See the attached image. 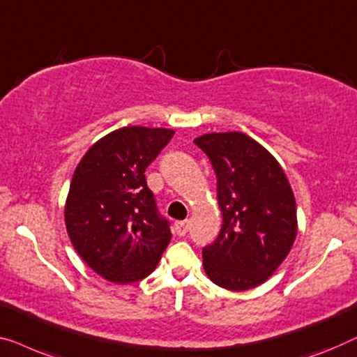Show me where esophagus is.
<instances>
[{
    "label": "esophagus",
    "instance_id": "obj_1",
    "mask_svg": "<svg viewBox=\"0 0 357 357\" xmlns=\"http://www.w3.org/2000/svg\"><path fill=\"white\" fill-rule=\"evenodd\" d=\"M189 229V222L188 220H184V222H176L174 223V233H176L178 236H184L185 233H188Z\"/></svg>",
    "mask_w": 357,
    "mask_h": 357
}]
</instances>
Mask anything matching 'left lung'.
Listing matches in <instances>:
<instances>
[{"mask_svg":"<svg viewBox=\"0 0 357 357\" xmlns=\"http://www.w3.org/2000/svg\"><path fill=\"white\" fill-rule=\"evenodd\" d=\"M217 174L223 225L202 250L204 270L215 284L245 291L277 272L298 234L296 200L277 162L248 134L208 132L194 139Z\"/></svg>","mask_w":357,"mask_h":357,"instance_id":"obj_1","label":"left lung"}]
</instances>
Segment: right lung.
Here are the masks:
<instances>
[{
	"label": "right lung",
	"instance_id": "obj_1",
	"mask_svg": "<svg viewBox=\"0 0 357 357\" xmlns=\"http://www.w3.org/2000/svg\"><path fill=\"white\" fill-rule=\"evenodd\" d=\"M173 134L145 126L113 130L85 152L73 174L64 204L69 239L84 262L112 283L149 277L172 239L144 173Z\"/></svg>",
	"mask_w": 357,
	"mask_h": 357
}]
</instances>
